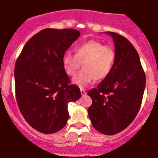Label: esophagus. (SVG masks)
<instances>
[{
  "label": "esophagus",
  "instance_id": "obj_1",
  "mask_svg": "<svg viewBox=\"0 0 158 158\" xmlns=\"http://www.w3.org/2000/svg\"><path fill=\"white\" fill-rule=\"evenodd\" d=\"M80 92H81V94H82V96H85V95H86V92H85L84 89H81Z\"/></svg>",
  "mask_w": 158,
  "mask_h": 158
}]
</instances>
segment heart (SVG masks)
<instances>
[{
  "label": "heart",
  "mask_w": 158,
  "mask_h": 158,
  "mask_svg": "<svg viewBox=\"0 0 158 158\" xmlns=\"http://www.w3.org/2000/svg\"><path fill=\"white\" fill-rule=\"evenodd\" d=\"M115 62V52L108 45L96 40H89L77 45L75 55L67 52L62 59L65 73L74 76L82 64L81 70L73 79V83L80 88H85L95 79L101 80L111 73Z\"/></svg>",
  "instance_id": "b5f03b06"
}]
</instances>
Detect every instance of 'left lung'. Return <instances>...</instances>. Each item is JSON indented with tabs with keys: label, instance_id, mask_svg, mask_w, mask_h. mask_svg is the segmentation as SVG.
<instances>
[{
	"label": "left lung",
	"instance_id": "8db88e82",
	"mask_svg": "<svg viewBox=\"0 0 158 158\" xmlns=\"http://www.w3.org/2000/svg\"><path fill=\"white\" fill-rule=\"evenodd\" d=\"M115 44V62L110 74L87 94L93 102L88 115L93 127L106 135L126 129L138 113L146 76L134 45L125 37L106 32Z\"/></svg>",
	"mask_w": 158,
	"mask_h": 158
}]
</instances>
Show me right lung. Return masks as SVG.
<instances>
[{"label": "right lung", "instance_id": "1", "mask_svg": "<svg viewBox=\"0 0 158 158\" xmlns=\"http://www.w3.org/2000/svg\"><path fill=\"white\" fill-rule=\"evenodd\" d=\"M79 36L76 29H43L27 41L17 59V102L27 123L39 132L62 129L69 117L68 103L80 98V89L71 84L62 62Z\"/></svg>", "mask_w": 158, "mask_h": 158}]
</instances>
